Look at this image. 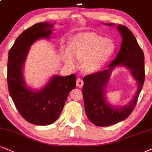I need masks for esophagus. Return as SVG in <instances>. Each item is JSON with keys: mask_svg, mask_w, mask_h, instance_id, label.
<instances>
[{"mask_svg": "<svg viewBox=\"0 0 152 152\" xmlns=\"http://www.w3.org/2000/svg\"><path fill=\"white\" fill-rule=\"evenodd\" d=\"M76 86H77L78 88L83 87V81L81 78H78V79L76 80Z\"/></svg>", "mask_w": 152, "mask_h": 152, "instance_id": "1", "label": "esophagus"}]
</instances>
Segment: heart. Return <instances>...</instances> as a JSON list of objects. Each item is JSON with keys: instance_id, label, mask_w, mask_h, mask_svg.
<instances>
[{"instance_id": "1", "label": "heart", "mask_w": 152, "mask_h": 152, "mask_svg": "<svg viewBox=\"0 0 152 152\" xmlns=\"http://www.w3.org/2000/svg\"><path fill=\"white\" fill-rule=\"evenodd\" d=\"M115 50L111 39L94 32H81L69 39L68 50L61 52L65 64L73 67L75 58H82L81 66L86 74L98 72L110 58Z\"/></svg>"}]
</instances>
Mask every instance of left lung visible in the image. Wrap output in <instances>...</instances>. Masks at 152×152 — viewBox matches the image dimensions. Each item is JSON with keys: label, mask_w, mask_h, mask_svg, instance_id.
I'll return each mask as SVG.
<instances>
[{"label": "left lung", "mask_w": 152, "mask_h": 152, "mask_svg": "<svg viewBox=\"0 0 152 152\" xmlns=\"http://www.w3.org/2000/svg\"><path fill=\"white\" fill-rule=\"evenodd\" d=\"M113 26L114 23H105ZM117 29L122 36V43L118 55L110 64L108 68L83 77L82 89L85 112L89 120L95 125L106 127L125 120L134 110L143 86L144 78V56L132 32L124 25ZM128 69L137 81L138 88L134 97L125 106H114L106 98V89L111 73L117 67Z\"/></svg>", "instance_id": "1"}]
</instances>
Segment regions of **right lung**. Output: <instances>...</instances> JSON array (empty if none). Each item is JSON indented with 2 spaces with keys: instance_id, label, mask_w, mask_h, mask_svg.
Instances as JSON below:
<instances>
[{
  "instance_id": "1",
  "label": "right lung",
  "mask_w": 152,
  "mask_h": 152,
  "mask_svg": "<svg viewBox=\"0 0 152 152\" xmlns=\"http://www.w3.org/2000/svg\"><path fill=\"white\" fill-rule=\"evenodd\" d=\"M55 23H39L20 34L8 53V85L9 94L16 108L27 122L48 125L58 118L67 96L76 88V76H53L40 89L27 85L23 68L31 46L37 40L49 39Z\"/></svg>"
}]
</instances>
